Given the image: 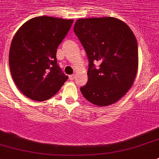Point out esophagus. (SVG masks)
<instances>
[{
    "label": "esophagus",
    "mask_w": 159,
    "mask_h": 159,
    "mask_svg": "<svg viewBox=\"0 0 159 159\" xmlns=\"http://www.w3.org/2000/svg\"><path fill=\"white\" fill-rule=\"evenodd\" d=\"M69 79H70V80H73L75 79V75H69Z\"/></svg>",
    "instance_id": "1"
}]
</instances>
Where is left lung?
Listing matches in <instances>:
<instances>
[{
	"label": "left lung",
	"instance_id": "1",
	"mask_svg": "<svg viewBox=\"0 0 159 159\" xmlns=\"http://www.w3.org/2000/svg\"><path fill=\"white\" fill-rule=\"evenodd\" d=\"M74 32L89 58V79L81 93L96 106L118 102L131 89L137 73L138 47L132 30L123 21L106 17L78 19Z\"/></svg>",
	"mask_w": 159,
	"mask_h": 159
}]
</instances>
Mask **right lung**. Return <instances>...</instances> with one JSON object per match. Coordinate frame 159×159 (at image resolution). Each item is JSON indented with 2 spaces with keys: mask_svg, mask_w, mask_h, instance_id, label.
<instances>
[{
  "mask_svg": "<svg viewBox=\"0 0 159 159\" xmlns=\"http://www.w3.org/2000/svg\"><path fill=\"white\" fill-rule=\"evenodd\" d=\"M72 23V19L36 17L26 22L13 38L10 72L17 87L28 98L48 100L67 80L57 65L56 53Z\"/></svg>",
  "mask_w": 159,
  "mask_h": 159,
  "instance_id": "add662e5",
  "label": "right lung"
}]
</instances>
